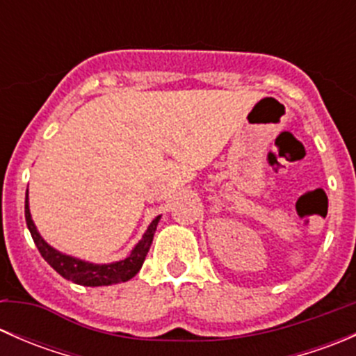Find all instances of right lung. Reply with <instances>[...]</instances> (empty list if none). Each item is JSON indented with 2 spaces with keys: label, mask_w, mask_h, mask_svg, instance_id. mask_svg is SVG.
I'll return each instance as SVG.
<instances>
[{
  "label": "right lung",
  "mask_w": 356,
  "mask_h": 356,
  "mask_svg": "<svg viewBox=\"0 0 356 356\" xmlns=\"http://www.w3.org/2000/svg\"><path fill=\"white\" fill-rule=\"evenodd\" d=\"M161 215H158L152 220V224L148 225L146 232L143 234V238L139 239V243L132 248L131 254L125 257L124 260L111 261V264H92V261L81 260V258L70 257V254L62 253V251L55 250L51 245L42 239V236L39 234L38 227H35L34 220L31 217V208H29V189L27 195H25V222H27V227L31 231L32 239H34L35 246H38L39 253L42 254L46 261L62 275L67 281L75 282V284L81 286H110V284H118V282H125L129 279L134 277L139 270H141L143 264H145V258L148 254L149 246L153 243V236H155L156 225L160 222Z\"/></svg>",
  "instance_id": "obj_1"
}]
</instances>
